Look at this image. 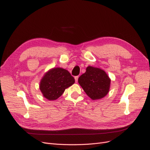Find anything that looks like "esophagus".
Here are the masks:
<instances>
[{
	"mask_svg": "<svg viewBox=\"0 0 150 150\" xmlns=\"http://www.w3.org/2000/svg\"><path fill=\"white\" fill-rule=\"evenodd\" d=\"M78 78H79V76H75L74 77V79H75V81L76 83H78Z\"/></svg>",
	"mask_w": 150,
	"mask_h": 150,
	"instance_id": "esophagus-1",
	"label": "esophagus"
}]
</instances>
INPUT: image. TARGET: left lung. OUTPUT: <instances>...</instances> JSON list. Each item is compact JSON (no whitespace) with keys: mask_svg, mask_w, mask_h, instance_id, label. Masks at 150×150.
<instances>
[{"mask_svg":"<svg viewBox=\"0 0 150 150\" xmlns=\"http://www.w3.org/2000/svg\"><path fill=\"white\" fill-rule=\"evenodd\" d=\"M78 83L86 94L93 100L100 99L109 93L111 79L106 72L100 68L88 66Z\"/></svg>","mask_w":150,"mask_h":150,"instance_id":"1","label":"left lung"}]
</instances>
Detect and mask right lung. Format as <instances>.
Here are the masks:
<instances>
[{"mask_svg":"<svg viewBox=\"0 0 150 150\" xmlns=\"http://www.w3.org/2000/svg\"><path fill=\"white\" fill-rule=\"evenodd\" d=\"M74 83V78L69 71L61 67H56L45 73L40 80L39 89L44 98L53 101L59 98L65 89Z\"/></svg>","mask_w":150,"mask_h":150,"instance_id":"right-lung-1","label":"right lung"}]
</instances>
